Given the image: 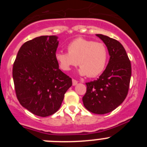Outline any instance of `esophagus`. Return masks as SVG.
Returning <instances> with one entry per match:
<instances>
[{"instance_id": "esophagus-1", "label": "esophagus", "mask_w": 147, "mask_h": 147, "mask_svg": "<svg viewBox=\"0 0 147 147\" xmlns=\"http://www.w3.org/2000/svg\"><path fill=\"white\" fill-rule=\"evenodd\" d=\"M72 83H73V85H74H74H77L78 82L76 81V80H74V79H73V80H72Z\"/></svg>"}]
</instances>
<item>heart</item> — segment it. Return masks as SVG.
Wrapping results in <instances>:
<instances>
[{"instance_id":"obj_1","label":"heart","mask_w":147,"mask_h":147,"mask_svg":"<svg viewBox=\"0 0 147 147\" xmlns=\"http://www.w3.org/2000/svg\"><path fill=\"white\" fill-rule=\"evenodd\" d=\"M67 52L57 51L55 54V59L61 69L67 71L78 64L80 74L89 77L102 74L108 59V50L105 44L82 37L70 42Z\"/></svg>"}]
</instances>
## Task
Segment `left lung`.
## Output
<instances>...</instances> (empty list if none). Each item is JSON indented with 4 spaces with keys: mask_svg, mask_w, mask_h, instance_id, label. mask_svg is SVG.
<instances>
[{
    "mask_svg": "<svg viewBox=\"0 0 147 147\" xmlns=\"http://www.w3.org/2000/svg\"><path fill=\"white\" fill-rule=\"evenodd\" d=\"M96 36L107 47L110 60L99 78L86 83L82 102L90 112L105 114L119 107L127 97L132 68L125 49L119 41L103 34Z\"/></svg>",
    "mask_w": 147,
    "mask_h": 147,
    "instance_id": "obj_1",
    "label": "left lung"
}]
</instances>
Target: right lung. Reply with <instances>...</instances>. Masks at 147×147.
Returning a JSON list of instances; mask_svg holds the SVG:
<instances>
[{
    "mask_svg": "<svg viewBox=\"0 0 147 147\" xmlns=\"http://www.w3.org/2000/svg\"><path fill=\"white\" fill-rule=\"evenodd\" d=\"M57 36H40L28 40L18 51L12 69L17 98L23 107L40 117L59 109L71 78L59 68L55 54Z\"/></svg>",
    "mask_w": 147,
    "mask_h": 147,
    "instance_id": "obj_1",
    "label": "right lung"
}]
</instances>
